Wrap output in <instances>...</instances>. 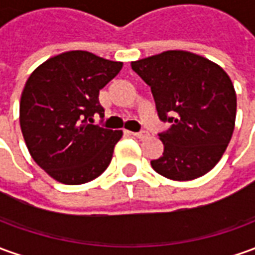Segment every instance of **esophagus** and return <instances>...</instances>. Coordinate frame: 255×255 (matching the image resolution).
I'll return each instance as SVG.
<instances>
[{
	"instance_id": "34e87169",
	"label": "esophagus",
	"mask_w": 255,
	"mask_h": 255,
	"mask_svg": "<svg viewBox=\"0 0 255 255\" xmlns=\"http://www.w3.org/2000/svg\"><path fill=\"white\" fill-rule=\"evenodd\" d=\"M133 136H136V137L140 138V140H145V138L150 137V133L145 130H141V131H137V133H133Z\"/></svg>"
}]
</instances>
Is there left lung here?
<instances>
[{
    "label": "left lung",
    "mask_w": 255,
    "mask_h": 255,
    "mask_svg": "<svg viewBox=\"0 0 255 255\" xmlns=\"http://www.w3.org/2000/svg\"><path fill=\"white\" fill-rule=\"evenodd\" d=\"M151 87L159 119L171 128L158 136L162 157L152 169L172 180H193L218 164L231 141L236 119V93L228 73L207 58L187 51L131 62Z\"/></svg>",
    "instance_id": "1"
}]
</instances>
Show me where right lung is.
Masks as SVG:
<instances>
[{
	"label": "right lung",
	"mask_w": 255,
	"mask_h": 255,
	"mask_svg": "<svg viewBox=\"0 0 255 255\" xmlns=\"http://www.w3.org/2000/svg\"><path fill=\"white\" fill-rule=\"evenodd\" d=\"M122 62L87 51L47 59L24 84L19 105L23 138L36 164L65 184L87 183L108 168L122 130L94 125L104 118L98 94Z\"/></svg>",
	"instance_id": "obj_1"
}]
</instances>
